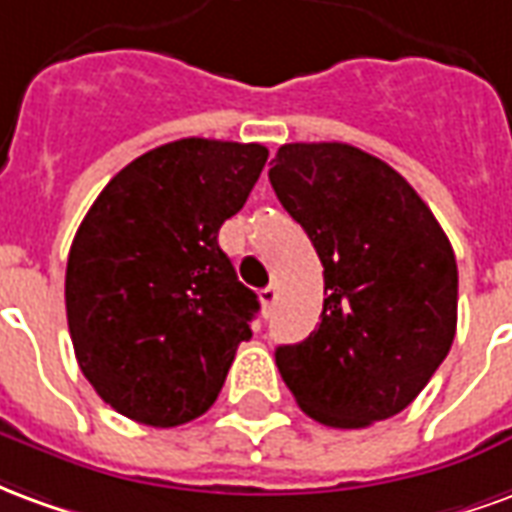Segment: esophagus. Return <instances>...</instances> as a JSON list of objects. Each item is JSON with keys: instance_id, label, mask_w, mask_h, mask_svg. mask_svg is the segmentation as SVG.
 Masks as SVG:
<instances>
[{"instance_id": "1", "label": "esophagus", "mask_w": 512, "mask_h": 512, "mask_svg": "<svg viewBox=\"0 0 512 512\" xmlns=\"http://www.w3.org/2000/svg\"><path fill=\"white\" fill-rule=\"evenodd\" d=\"M279 299V288L277 285H268V288L260 290V301H263V310L271 312L274 310V304H277Z\"/></svg>"}]
</instances>
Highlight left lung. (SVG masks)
<instances>
[{
  "label": "left lung",
  "instance_id": "left-lung-1",
  "mask_svg": "<svg viewBox=\"0 0 512 512\" xmlns=\"http://www.w3.org/2000/svg\"><path fill=\"white\" fill-rule=\"evenodd\" d=\"M268 180L323 263L318 329L279 345L277 367L301 411L329 428L400 414L450 354L458 266L408 180L343 142L277 150Z\"/></svg>",
  "mask_w": 512,
  "mask_h": 512
}]
</instances>
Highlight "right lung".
<instances>
[{"mask_svg":"<svg viewBox=\"0 0 512 512\" xmlns=\"http://www.w3.org/2000/svg\"><path fill=\"white\" fill-rule=\"evenodd\" d=\"M263 145L178 139L117 172L76 230L65 310L84 378L123 417L175 428L222 392L257 296L219 227L266 167Z\"/></svg>","mask_w":512,"mask_h":512,"instance_id":"obj_1","label":"right lung"}]
</instances>
